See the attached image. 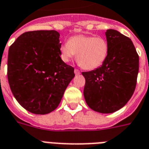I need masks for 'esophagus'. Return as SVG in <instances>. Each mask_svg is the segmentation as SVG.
Here are the masks:
<instances>
[{"label": "esophagus", "instance_id": "1", "mask_svg": "<svg viewBox=\"0 0 149 149\" xmlns=\"http://www.w3.org/2000/svg\"><path fill=\"white\" fill-rule=\"evenodd\" d=\"M74 72H75V74H76V75H79V74H80V71L79 70H77V69H75Z\"/></svg>", "mask_w": 149, "mask_h": 149}]
</instances>
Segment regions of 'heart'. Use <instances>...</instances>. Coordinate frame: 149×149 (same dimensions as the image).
<instances>
[{
    "label": "heart",
    "mask_w": 149,
    "mask_h": 149,
    "mask_svg": "<svg viewBox=\"0 0 149 149\" xmlns=\"http://www.w3.org/2000/svg\"><path fill=\"white\" fill-rule=\"evenodd\" d=\"M76 54L79 63L85 70H94L105 62L109 54L108 42L101 37L77 35L60 47V56L67 63Z\"/></svg>",
    "instance_id": "b5f03b06"
}]
</instances>
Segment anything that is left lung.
Here are the masks:
<instances>
[{"instance_id": "obj_1", "label": "left lung", "mask_w": 149, "mask_h": 149, "mask_svg": "<svg viewBox=\"0 0 149 149\" xmlns=\"http://www.w3.org/2000/svg\"><path fill=\"white\" fill-rule=\"evenodd\" d=\"M109 54L102 66L83 72V95L90 109L112 113L123 108L135 91L139 58L132 41L116 30L106 32Z\"/></svg>"}]
</instances>
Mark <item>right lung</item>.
<instances>
[{"instance_id": "obj_1", "label": "right lung", "mask_w": 149, "mask_h": 149, "mask_svg": "<svg viewBox=\"0 0 149 149\" xmlns=\"http://www.w3.org/2000/svg\"><path fill=\"white\" fill-rule=\"evenodd\" d=\"M60 33L56 31L24 33L9 48L8 78L20 105L33 114L55 110L74 69L60 58Z\"/></svg>"}]
</instances>
